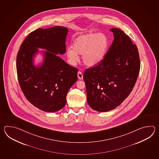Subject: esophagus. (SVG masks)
Segmentation results:
<instances>
[{
  "mask_svg": "<svg viewBox=\"0 0 159 159\" xmlns=\"http://www.w3.org/2000/svg\"><path fill=\"white\" fill-rule=\"evenodd\" d=\"M77 76H78V78L80 80H82L83 79V74L82 73V72L81 71H78V73H77Z\"/></svg>",
  "mask_w": 159,
  "mask_h": 159,
  "instance_id": "obj_1",
  "label": "esophagus"
}]
</instances>
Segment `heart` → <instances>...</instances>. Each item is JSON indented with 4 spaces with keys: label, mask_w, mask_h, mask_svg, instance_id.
<instances>
[{
    "label": "heart",
    "mask_w": 159,
    "mask_h": 159,
    "mask_svg": "<svg viewBox=\"0 0 159 159\" xmlns=\"http://www.w3.org/2000/svg\"><path fill=\"white\" fill-rule=\"evenodd\" d=\"M108 37L102 33L89 32L75 38L73 46L66 51L68 61L75 64L78 61V56L82 55V61L88 66H95L104 60L108 52Z\"/></svg>",
    "instance_id": "b5f03b06"
}]
</instances>
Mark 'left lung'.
<instances>
[{
    "mask_svg": "<svg viewBox=\"0 0 159 159\" xmlns=\"http://www.w3.org/2000/svg\"><path fill=\"white\" fill-rule=\"evenodd\" d=\"M110 30L114 39L104 60L84 75L88 104L99 112L113 110L127 98L140 68L138 48L129 36L118 28Z\"/></svg>",
    "mask_w": 159,
    "mask_h": 159,
    "instance_id": "1",
    "label": "left lung"
}]
</instances>
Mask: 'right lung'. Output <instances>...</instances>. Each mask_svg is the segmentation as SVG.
<instances>
[{
  "label": "right lung",
  "instance_id": "1",
  "mask_svg": "<svg viewBox=\"0 0 159 159\" xmlns=\"http://www.w3.org/2000/svg\"><path fill=\"white\" fill-rule=\"evenodd\" d=\"M67 28L55 26L30 32L21 45L16 57L17 77L27 100L44 111H58L66 102L69 90L77 81L78 69L66 63L57 54H64ZM43 51L44 60L35 66L33 58Z\"/></svg>",
  "mask_w": 159,
  "mask_h": 159
}]
</instances>
